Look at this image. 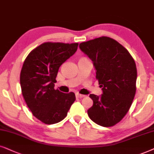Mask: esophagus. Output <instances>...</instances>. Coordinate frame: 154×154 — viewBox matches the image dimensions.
Returning a JSON list of instances; mask_svg holds the SVG:
<instances>
[{"label":"esophagus","instance_id":"1","mask_svg":"<svg viewBox=\"0 0 154 154\" xmlns=\"http://www.w3.org/2000/svg\"><path fill=\"white\" fill-rule=\"evenodd\" d=\"M85 95H82V94H76V97L77 98H84L85 97Z\"/></svg>","mask_w":154,"mask_h":154}]
</instances>
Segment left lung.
I'll return each instance as SVG.
<instances>
[{
	"mask_svg": "<svg viewBox=\"0 0 154 154\" xmlns=\"http://www.w3.org/2000/svg\"><path fill=\"white\" fill-rule=\"evenodd\" d=\"M79 48L93 61L103 91L101 96L89 95L94 104L88 116L99 125L114 126L128 113L136 93L134 60L123 46L107 36L81 43Z\"/></svg>",
	"mask_w": 154,
	"mask_h": 154,
	"instance_id": "left-lung-1",
	"label": "left lung"
}]
</instances>
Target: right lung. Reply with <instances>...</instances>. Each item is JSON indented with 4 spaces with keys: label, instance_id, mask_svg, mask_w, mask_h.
Returning <instances> with one entry per match:
<instances>
[{
    "label": "right lung",
    "instance_id": "right-lung-1",
    "mask_svg": "<svg viewBox=\"0 0 154 154\" xmlns=\"http://www.w3.org/2000/svg\"><path fill=\"white\" fill-rule=\"evenodd\" d=\"M78 43L45 42L29 53L20 72L22 94L33 116L46 125L67 116L76 98L54 89L59 67L77 50Z\"/></svg>",
    "mask_w": 154,
    "mask_h": 154
}]
</instances>
